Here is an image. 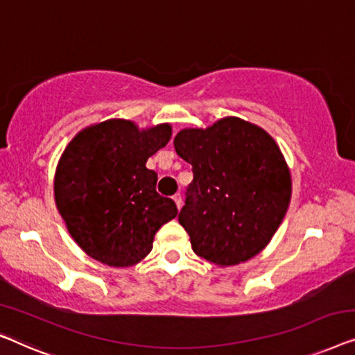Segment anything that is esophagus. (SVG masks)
Returning a JSON list of instances; mask_svg holds the SVG:
<instances>
[{
	"instance_id": "esophagus-1",
	"label": "esophagus",
	"mask_w": 355,
	"mask_h": 355,
	"mask_svg": "<svg viewBox=\"0 0 355 355\" xmlns=\"http://www.w3.org/2000/svg\"><path fill=\"white\" fill-rule=\"evenodd\" d=\"M173 201H175V204H177V209L180 211V209H182V206H183L182 196H180V194H175V196H173Z\"/></svg>"
}]
</instances>
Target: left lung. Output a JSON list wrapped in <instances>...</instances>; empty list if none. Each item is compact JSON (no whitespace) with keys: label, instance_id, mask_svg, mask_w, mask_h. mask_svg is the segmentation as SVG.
I'll return each mask as SVG.
<instances>
[{"label":"left lung","instance_id":"1","mask_svg":"<svg viewBox=\"0 0 355 355\" xmlns=\"http://www.w3.org/2000/svg\"><path fill=\"white\" fill-rule=\"evenodd\" d=\"M175 151L193 166L178 222L193 251L217 267L248 262L267 248L291 201V172L272 135L228 116L183 128Z\"/></svg>","mask_w":355,"mask_h":355}]
</instances>
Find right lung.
Returning a JSON list of instances; mask_svg holds the SVG:
<instances>
[{
  "label": "right lung",
  "mask_w": 355,
  "mask_h": 355,
  "mask_svg": "<svg viewBox=\"0 0 355 355\" xmlns=\"http://www.w3.org/2000/svg\"><path fill=\"white\" fill-rule=\"evenodd\" d=\"M172 138L171 123L139 128L109 119L80 130L54 172V201L82 251L109 267H133L151 252L156 232L177 217L156 191L148 159Z\"/></svg>",
  "instance_id": "1"
}]
</instances>
